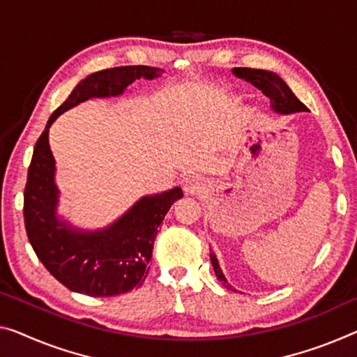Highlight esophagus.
Masks as SVG:
<instances>
[{
    "label": "esophagus",
    "mask_w": 357,
    "mask_h": 357,
    "mask_svg": "<svg viewBox=\"0 0 357 357\" xmlns=\"http://www.w3.org/2000/svg\"><path fill=\"white\" fill-rule=\"evenodd\" d=\"M182 188L185 193H195L197 188V180L193 177V175H188L182 180Z\"/></svg>",
    "instance_id": "1"
}]
</instances>
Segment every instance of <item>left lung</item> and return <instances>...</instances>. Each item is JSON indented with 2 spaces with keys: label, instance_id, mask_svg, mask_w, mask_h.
Segmentation results:
<instances>
[{
  "label": "left lung",
  "instance_id": "left-lung-1",
  "mask_svg": "<svg viewBox=\"0 0 357 357\" xmlns=\"http://www.w3.org/2000/svg\"><path fill=\"white\" fill-rule=\"evenodd\" d=\"M231 71L234 76H238L241 79H245L248 83L255 86L257 89H260L263 94L270 98V108L274 113L294 114V113L308 112V108H306L303 103L295 97V94L287 86L286 81H284L278 73H274V71L257 70V68H233ZM211 261L218 281H220L227 289L236 290L233 289L231 284L227 281V278L223 276L222 268L218 265V260L213 252H211Z\"/></svg>",
  "mask_w": 357,
  "mask_h": 357
}]
</instances>
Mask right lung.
I'll return each mask as SVG.
<instances>
[{"label": "right lung", "instance_id": "1", "mask_svg": "<svg viewBox=\"0 0 357 357\" xmlns=\"http://www.w3.org/2000/svg\"><path fill=\"white\" fill-rule=\"evenodd\" d=\"M164 70L145 65L96 71L81 79L51 114L38 139L29 167L25 193V229L33 250L46 270L73 292L89 297H114L144 284L161 222L175 201L178 186L142 196L105 228L83 229L59 213L60 190L56 160L49 146V128L60 116L89 98L118 97L135 79L160 78Z\"/></svg>", "mask_w": 357, "mask_h": 357}]
</instances>
